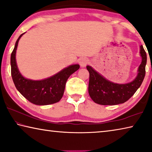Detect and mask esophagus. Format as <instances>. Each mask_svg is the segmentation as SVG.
Segmentation results:
<instances>
[{"mask_svg": "<svg viewBox=\"0 0 152 152\" xmlns=\"http://www.w3.org/2000/svg\"><path fill=\"white\" fill-rule=\"evenodd\" d=\"M88 63V60L86 58H82L80 59V61H79V64H80V66L81 67H85Z\"/></svg>", "mask_w": 152, "mask_h": 152, "instance_id": "esophagus-1", "label": "esophagus"}]
</instances>
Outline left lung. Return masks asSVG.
Instances as JSON below:
<instances>
[{"mask_svg":"<svg viewBox=\"0 0 152 152\" xmlns=\"http://www.w3.org/2000/svg\"><path fill=\"white\" fill-rule=\"evenodd\" d=\"M140 55L142 60L137 75L133 81L125 84L107 80L91 66H86L89 73L88 92L94 102L101 105H117L125 102L133 96L141 86L145 75L147 55L142 45L140 46Z\"/></svg>","mask_w":152,"mask_h":152,"instance_id":"left-lung-1","label":"left lung"}]
</instances>
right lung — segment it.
<instances>
[{
    "instance_id": "right-lung-1",
    "label": "right lung",
    "mask_w": 152,
    "mask_h": 152,
    "mask_svg": "<svg viewBox=\"0 0 152 152\" xmlns=\"http://www.w3.org/2000/svg\"><path fill=\"white\" fill-rule=\"evenodd\" d=\"M25 33L20 35L11 56V76L15 86L22 96L36 105H48L56 103L63 96L66 82L71 75L79 69V64H72L47 79L35 81L26 79L20 73L16 63L18 42Z\"/></svg>"
}]
</instances>
